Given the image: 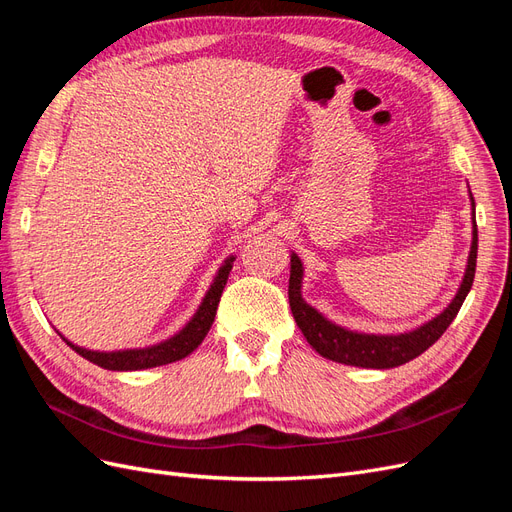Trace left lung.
<instances>
[{"mask_svg": "<svg viewBox=\"0 0 512 512\" xmlns=\"http://www.w3.org/2000/svg\"><path fill=\"white\" fill-rule=\"evenodd\" d=\"M472 200V245L466 273H463L461 286L455 294V299L448 303L444 312L436 318L416 327L414 331L399 333V335H374V333H359L348 331L339 324L324 318L318 309H314L301 297L303 284V262L297 254H290V282H288V299L294 322L299 324L305 339L320 356L335 363L354 365V367H369V369H391L404 365L418 354H423L429 346H433L442 337L466 301L468 292L474 282L476 273V252H478V230H476V205Z\"/></svg>", "mask_w": 512, "mask_h": 512, "instance_id": "8db88e82", "label": "left lung"}]
</instances>
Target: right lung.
Segmentation results:
<instances>
[{
  "mask_svg": "<svg viewBox=\"0 0 512 512\" xmlns=\"http://www.w3.org/2000/svg\"><path fill=\"white\" fill-rule=\"evenodd\" d=\"M232 262H235V256H228L224 260V265L220 267L218 275L213 277V284L207 290L205 299H203V303H200V307L196 309V314L192 316V320L185 324V327L177 335L168 337L166 342H160L156 346H147V348L98 352V350H87V348L76 346L61 333L59 335L76 354H81L83 359L91 361L98 367L111 369V371H138V369L160 367V365L181 361L190 352H194L200 344H203V339L207 337L211 324L215 320V312H218L220 297H222V290L228 282V273L232 269Z\"/></svg>",
  "mask_w": 512,
  "mask_h": 512,
  "instance_id": "add662e5",
  "label": "right lung"
}]
</instances>
